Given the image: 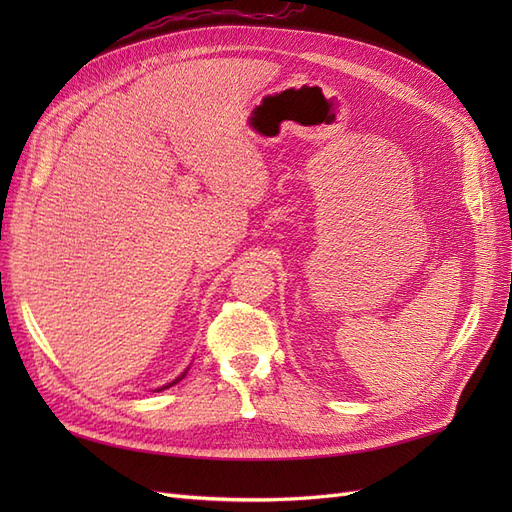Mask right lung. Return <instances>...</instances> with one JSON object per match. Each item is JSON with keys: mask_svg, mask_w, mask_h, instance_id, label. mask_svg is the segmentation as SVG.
I'll return each instance as SVG.
<instances>
[{"mask_svg": "<svg viewBox=\"0 0 512 512\" xmlns=\"http://www.w3.org/2000/svg\"><path fill=\"white\" fill-rule=\"evenodd\" d=\"M185 374H188V369H185V371H183V374H181V376H179V378H177V380H173V382H170V384H166V386H162V389H168V386H173V384H175V382H179V380H181V378H183V376H185ZM162 389H158V391H162Z\"/></svg>", "mask_w": 512, "mask_h": 512, "instance_id": "right-lung-1", "label": "right lung"}]
</instances>
